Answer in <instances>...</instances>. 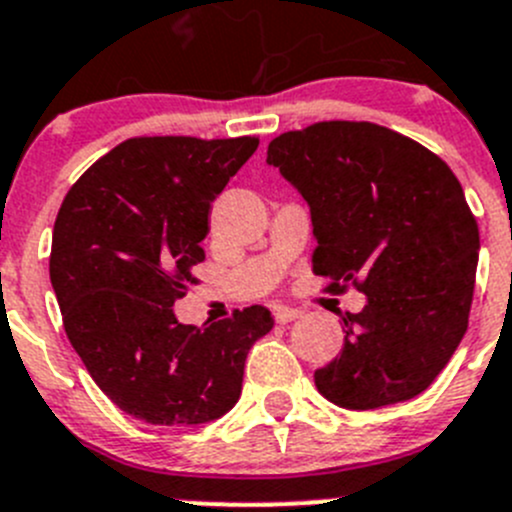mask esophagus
Returning a JSON list of instances; mask_svg holds the SVG:
<instances>
[{
  "mask_svg": "<svg viewBox=\"0 0 512 512\" xmlns=\"http://www.w3.org/2000/svg\"><path fill=\"white\" fill-rule=\"evenodd\" d=\"M300 315H302V310H297V307H287V305H277L275 307V320L282 322V325L297 320Z\"/></svg>",
  "mask_w": 512,
  "mask_h": 512,
  "instance_id": "34e87169",
  "label": "esophagus"
}]
</instances>
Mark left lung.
<instances>
[{
  "label": "left lung",
  "mask_w": 512,
  "mask_h": 512,
  "mask_svg": "<svg viewBox=\"0 0 512 512\" xmlns=\"http://www.w3.org/2000/svg\"><path fill=\"white\" fill-rule=\"evenodd\" d=\"M310 205L312 272L367 297L340 355L315 370L330 403L375 410L430 388L468 330L480 235L448 165L372 122H317L267 147Z\"/></svg>",
  "instance_id": "obj_1"
}]
</instances>
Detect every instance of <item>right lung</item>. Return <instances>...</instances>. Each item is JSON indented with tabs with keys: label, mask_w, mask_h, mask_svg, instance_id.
<instances>
[{
	"label": "right lung",
	"mask_w": 512,
	"mask_h": 512,
	"mask_svg": "<svg viewBox=\"0 0 512 512\" xmlns=\"http://www.w3.org/2000/svg\"><path fill=\"white\" fill-rule=\"evenodd\" d=\"M260 140L132 137L94 162L59 207L49 280L64 332L99 390L150 425H200L240 400L250 347L272 330L262 305L182 325L210 210Z\"/></svg>",
	"instance_id": "obj_1"
}]
</instances>
